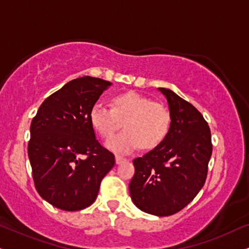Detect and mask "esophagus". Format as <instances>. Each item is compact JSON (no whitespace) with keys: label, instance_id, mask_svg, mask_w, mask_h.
Masks as SVG:
<instances>
[{"label":"esophagus","instance_id":"esophagus-1","mask_svg":"<svg viewBox=\"0 0 249 249\" xmlns=\"http://www.w3.org/2000/svg\"><path fill=\"white\" fill-rule=\"evenodd\" d=\"M124 161H127V159L120 157V156H116V157H115V162H116V164H118V165L122 164V162H124Z\"/></svg>","mask_w":249,"mask_h":249}]
</instances>
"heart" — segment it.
Wrapping results in <instances>:
<instances>
[{
  "label": "heart",
  "mask_w": 249,
  "mask_h": 249,
  "mask_svg": "<svg viewBox=\"0 0 249 249\" xmlns=\"http://www.w3.org/2000/svg\"><path fill=\"white\" fill-rule=\"evenodd\" d=\"M112 108L96 104L90 109V124L104 139L112 136L121 122L124 130L106 141L105 146L119 155H128L140 145L153 149L166 139L171 125V114L164 105L152 103L149 98L129 91L110 100Z\"/></svg>",
  "instance_id": "obj_1"
}]
</instances>
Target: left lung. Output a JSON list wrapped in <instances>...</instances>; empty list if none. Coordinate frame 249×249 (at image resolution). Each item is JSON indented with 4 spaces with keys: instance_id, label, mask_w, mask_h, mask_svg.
<instances>
[{
    "instance_id": "1",
    "label": "left lung",
    "mask_w": 249,
    "mask_h": 249,
    "mask_svg": "<svg viewBox=\"0 0 249 249\" xmlns=\"http://www.w3.org/2000/svg\"><path fill=\"white\" fill-rule=\"evenodd\" d=\"M158 91L167 100L170 130L158 146L134 159L129 193L140 210L164 217L183 209L202 189L213 144L209 125L192 104L170 89Z\"/></svg>"
}]
</instances>
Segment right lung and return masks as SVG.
Instances as JSON below:
<instances>
[{
    "mask_svg": "<svg viewBox=\"0 0 249 249\" xmlns=\"http://www.w3.org/2000/svg\"><path fill=\"white\" fill-rule=\"evenodd\" d=\"M112 83L90 76L73 79L39 107L31 124L29 159L36 192L64 211L85 209L96 201L114 155L100 145L90 109Z\"/></svg>",
    "mask_w": 249,
    "mask_h": 249,
    "instance_id": "right-lung-1",
    "label": "right lung"
}]
</instances>
